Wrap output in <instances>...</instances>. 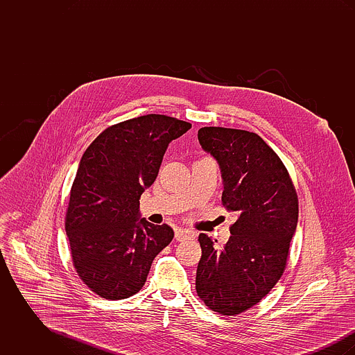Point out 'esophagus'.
Here are the masks:
<instances>
[{"label": "esophagus", "mask_w": 355, "mask_h": 355, "mask_svg": "<svg viewBox=\"0 0 355 355\" xmlns=\"http://www.w3.org/2000/svg\"><path fill=\"white\" fill-rule=\"evenodd\" d=\"M191 236H194V233L189 229H181V227L175 229V239L177 241H184V239L191 238Z\"/></svg>", "instance_id": "esophagus-1"}]
</instances>
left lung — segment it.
Returning a JSON list of instances; mask_svg holds the SVG:
<instances>
[{"instance_id":"1","label":"left lung","mask_w":355,"mask_h":355,"mask_svg":"<svg viewBox=\"0 0 355 355\" xmlns=\"http://www.w3.org/2000/svg\"><path fill=\"white\" fill-rule=\"evenodd\" d=\"M198 141L217 159L222 205L238 220L222 249L217 239L198 236L202 255L196 288L209 309L236 315L258 304L282 277L298 222V196L281 158L259 135L206 126Z\"/></svg>"}]
</instances>
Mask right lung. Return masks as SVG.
<instances>
[{
	"label": "right lung",
	"instance_id": "obj_1",
	"mask_svg": "<svg viewBox=\"0 0 355 355\" xmlns=\"http://www.w3.org/2000/svg\"><path fill=\"white\" fill-rule=\"evenodd\" d=\"M191 123L148 114L109 126L85 150L65 218L74 269L105 300H125L146 282L153 259L174 236L139 214L170 142Z\"/></svg>",
	"mask_w": 355,
	"mask_h": 355
}]
</instances>
